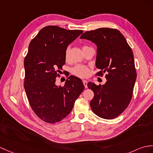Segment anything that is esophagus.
Segmentation results:
<instances>
[{"mask_svg":"<svg viewBox=\"0 0 153 153\" xmlns=\"http://www.w3.org/2000/svg\"><path fill=\"white\" fill-rule=\"evenodd\" d=\"M83 85H84L85 87L87 88V81H86V80H83Z\"/></svg>","mask_w":153,"mask_h":153,"instance_id":"esophagus-1","label":"esophagus"}]
</instances>
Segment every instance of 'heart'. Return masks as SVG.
Segmentation results:
<instances>
[{"mask_svg": "<svg viewBox=\"0 0 153 153\" xmlns=\"http://www.w3.org/2000/svg\"><path fill=\"white\" fill-rule=\"evenodd\" d=\"M68 49L66 50V57L68 56ZM72 72L74 75L79 77H85L89 74V70L87 67L82 65H77L72 69Z\"/></svg>", "mask_w": 153, "mask_h": 153, "instance_id": "obj_1", "label": "heart"}]
</instances>
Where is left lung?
Returning <instances> with one entry per match:
<instances>
[{
  "instance_id": "obj_1",
  "label": "left lung",
  "mask_w": 153,
  "mask_h": 153,
  "mask_svg": "<svg viewBox=\"0 0 153 153\" xmlns=\"http://www.w3.org/2000/svg\"><path fill=\"white\" fill-rule=\"evenodd\" d=\"M80 38L97 46L96 66L100 70L98 75L107 72L105 84H87L94 94L91 108L101 118H116L126 109L132 97L137 74L132 49L121 33L114 28L87 31Z\"/></svg>"
}]
</instances>
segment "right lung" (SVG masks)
Here are the masks:
<instances>
[{"instance_id": "1", "label": "right lung", "mask_w": 153, "mask_h": 153, "mask_svg": "<svg viewBox=\"0 0 153 153\" xmlns=\"http://www.w3.org/2000/svg\"><path fill=\"white\" fill-rule=\"evenodd\" d=\"M83 33L57 26L42 28L28 46L24 60V87L30 107L42 120L60 121L68 115L85 86L79 77L70 76L64 87L55 83L66 62L70 44Z\"/></svg>"}]
</instances>
